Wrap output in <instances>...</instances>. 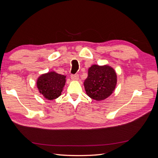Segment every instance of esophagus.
<instances>
[{
  "mask_svg": "<svg viewBox=\"0 0 158 158\" xmlns=\"http://www.w3.org/2000/svg\"><path fill=\"white\" fill-rule=\"evenodd\" d=\"M79 78L78 74H72L71 75V79L73 80H77Z\"/></svg>",
  "mask_w": 158,
  "mask_h": 158,
  "instance_id": "34e87169",
  "label": "esophagus"
}]
</instances>
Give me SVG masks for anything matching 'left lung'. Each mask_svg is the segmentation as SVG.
<instances>
[{
    "label": "left lung",
    "mask_w": 158,
    "mask_h": 158,
    "mask_svg": "<svg viewBox=\"0 0 158 158\" xmlns=\"http://www.w3.org/2000/svg\"><path fill=\"white\" fill-rule=\"evenodd\" d=\"M117 78L115 71L111 66L92 65L84 83L87 95L96 101L107 98L115 89Z\"/></svg>",
    "instance_id": "1"
}]
</instances>
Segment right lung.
Segmentation results:
<instances>
[{"label": "right lung", "instance_id": "obj_1", "mask_svg": "<svg viewBox=\"0 0 158 158\" xmlns=\"http://www.w3.org/2000/svg\"><path fill=\"white\" fill-rule=\"evenodd\" d=\"M66 82V76L55 72H49L40 76L37 80V86L40 93L44 98L52 100L61 95Z\"/></svg>", "mask_w": 158, "mask_h": 158}]
</instances>
